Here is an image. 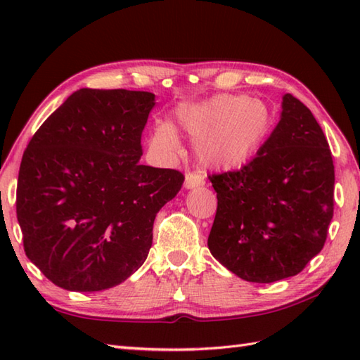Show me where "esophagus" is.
<instances>
[{"label": "esophagus", "instance_id": "obj_1", "mask_svg": "<svg viewBox=\"0 0 360 360\" xmlns=\"http://www.w3.org/2000/svg\"><path fill=\"white\" fill-rule=\"evenodd\" d=\"M204 184V178L200 173H187L186 174V181H184V187L186 188H195V187H200Z\"/></svg>", "mask_w": 360, "mask_h": 360}]
</instances>
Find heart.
Listing matches in <instances>:
<instances>
[{"label": "heart", "mask_w": 360, "mask_h": 360, "mask_svg": "<svg viewBox=\"0 0 360 360\" xmlns=\"http://www.w3.org/2000/svg\"><path fill=\"white\" fill-rule=\"evenodd\" d=\"M178 120L186 131L196 137L195 155L205 167H241L263 147L272 129V112L255 97L219 94L207 101L182 105ZM151 147L156 151L176 153L179 139L168 122L155 127Z\"/></svg>", "instance_id": "obj_1"}]
</instances>
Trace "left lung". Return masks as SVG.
<instances>
[{"label": "left lung", "mask_w": 360, "mask_h": 360, "mask_svg": "<svg viewBox=\"0 0 360 360\" xmlns=\"http://www.w3.org/2000/svg\"><path fill=\"white\" fill-rule=\"evenodd\" d=\"M218 207L207 246L240 278L294 277L323 249L334 213L330 145L308 106L283 96L269 139L241 170L210 174Z\"/></svg>", "instance_id": "8db88e82"}]
</instances>
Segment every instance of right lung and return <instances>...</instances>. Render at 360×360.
Wrapping results in <instances>:
<instances>
[{"label":"right lung","instance_id":"1","mask_svg":"<svg viewBox=\"0 0 360 360\" xmlns=\"http://www.w3.org/2000/svg\"><path fill=\"white\" fill-rule=\"evenodd\" d=\"M147 91L82 88L37 129L21 159L17 218L27 258L68 290L119 285L143 264L158 212L184 174L139 164Z\"/></svg>","mask_w":360,"mask_h":360}]
</instances>
